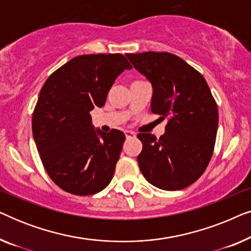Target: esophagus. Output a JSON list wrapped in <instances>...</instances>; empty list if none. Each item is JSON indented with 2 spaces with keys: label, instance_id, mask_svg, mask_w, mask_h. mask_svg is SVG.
<instances>
[{
  "label": "esophagus",
  "instance_id": "1",
  "mask_svg": "<svg viewBox=\"0 0 251 251\" xmlns=\"http://www.w3.org/2000/svg\"><path fill=\"white\" fill-rule=\"evenodd\" d=\"M125 135L126 137V139H130V138H135L136 137V133L133 131H129V130H126L125 131Z\"/></svg>",
  "mask_w": 251,
  "mask_h": 251
}]
</instances>
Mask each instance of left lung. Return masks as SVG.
I'll use <instances>...</instances> for the list:
<instances>
[{
	"mask_svg": "<svg viewBox=\"0 0 251 251\" xmlns=\"http://www.w3.org/2000/svg\"><path fill=\"white\" fill-rule=\"evenodd\" d=\"M133 67L153 85L152 113L168 120L160 138L138 133L137 157L145 179L166 191L197 181L214 153L218 108L207 81L180 57L169 52L128 53Z\"/></svg>",
	"mask_w": 251,
	"mask_h": 251,
	"instance_id": "obj_1",
	"label": "left lung"
}]
</instances>
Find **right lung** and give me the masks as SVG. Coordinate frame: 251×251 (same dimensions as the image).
I'll return each instance as SVG.
<instances>
[{
	"label": "right lung",
	"mask_w": 251,
	"mask_h": 251,
	"mask_svg": "<svg viewBox=\"0 0 251 251\" xmlns=\"http://www.w3.org/2000/svg\"><path fill=\"white\" fill-rule=\"evenodd\" d=\"M130 68L121 53L83 54L54 71L41 89L33 137L47 174L65 192L91 195L111 183L126 136L95 131L90 111L105 105L116 77Z\"/></svg>",
	"instance_id": "right-lung-1"
}]
</instances>
